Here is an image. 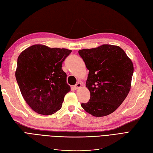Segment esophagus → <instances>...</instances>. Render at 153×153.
<instances>
[{
    "label": "esophagus",
    "mask_w": 153,
    "mask_h": 153,
    "mask_svg": "<svg viewBox=\"0 0 153 153\" xmlns=\"http://www.w3.org/2000/svg\"><path fill=\"white\" fill-rule=\"evenodd\" d=\"M81 86H82L81 83L78 82L77 84H76L75 86H74V88H75V89H79V88H80Z\"/></svg>",
    "instance_id": "obj_1"
}]
</instances>
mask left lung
<instances>
[{
	"label": "left lung",
	"instance_id": "left-lung-1",
	"mask_svg": "<svg viewBox=\"0 0 153 153\" xmlns=\"http://www.w3.org/2000/svg\"><path fill=\"white\" fill-rule=\"evenodd\" d=\"M89 75L86 87L91 98L82 107L95 117L114 112L126 98L131 87L133 63L118 46L103 45L78 51Z\"/></svg>",
	"mask_w": 153,
	"mask_h": 153
}]
</instances>
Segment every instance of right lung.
Instances as JSON below:
<instances>
[{
    "label": "right lung",
    "instance_id": "1",
    "mask_svg": "<svg viewBox=\"0 0 153 153\" xmlns=\"http://www.w3.org/2000/svg\"><path fill=\"white\" fill-rule=\"evenodd\" d=\"M71 52L35 45L18 56L16 79L23 98L36 112L49 115L61 108L64 96L71 91L62 64Z\"/></svg>",
    "mask_w": 153,
    "mask_h": 153
}]
</instances>
